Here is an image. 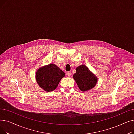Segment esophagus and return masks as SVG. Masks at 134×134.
Returning <instances> with one entry per match:
<instances>
[{
	"label": "esophagus",
	"instance_id": "esophagus-1",
	"mask_svg": "<svg viewBox=\"0 0 134 134\" xmlns=\"http://www.w3.org/2000/svg\"><path fill=\"white\" fill-rule=\"evenodd\" d=\"M66 74L67 75V76L69 77H71L72 76V73H71V72H67Z\"/></svg>",
	"mask_w": 134,
	"mask_h": 134
}]
</instances>
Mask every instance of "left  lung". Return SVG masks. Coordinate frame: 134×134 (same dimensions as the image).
Masks as SVG:
<instances>
[{
    "mask_svg": "<svg viewBox=\"0 0 134 134\" xmlns=\"http://www.w3.org/2000/svg\"><path fill=\"white\" fill-rule=\"evenodd\" d=\"M73 78L79 89L82 91H87L94 88L98 81L96 75L84 65L77 67Z\"/></svg>",
    "mask_w": 134,
    "mask_h": 134,
    "instance_id": "1",
    "label": "left lung"
}]
</instances>
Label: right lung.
Segmentation results:
<instances>
[{
  "mask_svg": "<svg viewBox=\"0 0 134 134\" xmlns=\"http://www.w3.org/2000/svg\"><path fill=\"white\" fill-rule=\"evenodd\" d=\"M65 73L54 63L41 67L36 73L37 83L40 88L49 92L56 89Z\"/></svg>",
  "mask_w": 134,
  "mask_h": 134,
  "instance_id": "1",
  "label": "right lung"
}]
</instances>
